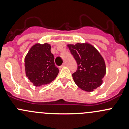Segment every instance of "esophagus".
<instances>
[{
	"instance_id": "obj_1",
	"label": "esophagus",
	"mask_w": 129,
	"mask_h": 129,
	"mask_svg": "<svg viewBox=\"0 0 129 129\" xmlns=\"http://www.w3.org/2000/svg\"><path fill=\"white\" fill-rule=\"evenodd\" d=\"M66 66V62H64V63H63V64L62 65V66H60V68H62V67H65V66Z\"/></svg>"
}]
</instances>
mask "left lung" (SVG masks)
Listing matches in <instances>:
<instances>
[{
	"label": "left lung",
	"mask_w": 129,
	"mask_h": 129,
	"mask_svg": "<svg viewBox=\"0 0 129 129\" xmlns=\"http://www.w3.org/2000/svg\"><path fill=\"white\" fill-rule=\"evenodd\" d=\"M67 47L77 63V69L72 74L77 86L87 92H92L101 86L106 67L98 50L88 43L69 44Z\"/></svg>",
	"instance_id": "left-lung-1"
}]
</instances>
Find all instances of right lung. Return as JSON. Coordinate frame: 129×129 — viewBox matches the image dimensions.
<instances>
[{
    "instance_id": "1",
    "label": "right lung",
    "mask_w": 129,
    "mask_h": 129,
    "mask_svg": "<svg viewBox=\"0 0 129 129\" xmlns=\"http://www.w3.org/2000/svg\"><path fill=\"white\" fill-rule=\"evenodd\" d=\"M50 44L34 45L25 57L26 76L36 87L51 82L56 78L59 70L54 63Z\"/></svg>"
}]
</instances>
